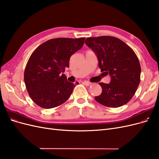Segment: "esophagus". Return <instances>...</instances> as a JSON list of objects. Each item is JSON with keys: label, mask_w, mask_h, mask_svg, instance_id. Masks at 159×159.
Returning a JSON list of instances; mask_svg holds the SVG:
<instances>
[{"label": "esophagus", "mask_w": 159, "mask_h": 159, "mask_svg": "<svg viewBox=\"0 0 159 159\" xmlns=\"http://www.w3.org/2000/svg\"><path fill=\"white\" fill-rule=\"evenodd\" d=\"M82 83H83L84 85H87V86H90L91 85H92V84H91V82H89V81H84Z\"/></svg>", "instance_id": "34e87169"}]
</instances>
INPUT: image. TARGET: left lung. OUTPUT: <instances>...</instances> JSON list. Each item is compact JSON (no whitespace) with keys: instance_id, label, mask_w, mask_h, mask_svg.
I'll return each instance as SVG.
<instances>
[{"instance_id":"1","label":"left lung","mask_w":159,"mask_h":159,"mask_svg":"<svg viewBox=\"0 0 159 159\" xmlns=\"http://www.w3.org/2000/svg\"><path fill=\"white\" fill-rule=\"evenodd\" d=\"M85 43L95 53L101 71L111 76L109 84L99 83L102 93L95 99L104 106L114 108L128 103L141 80V66L135 53L113 36L88 38Z\"/></svg>"}]
</instances>
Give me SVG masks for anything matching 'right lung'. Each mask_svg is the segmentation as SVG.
Returning <instances> with one entry per match:
<instances>
[{
	"label": "right lung",
	"instance_id": "add662e5",
	"mask_svg": "<svg viewBox=\"0 0 159 159\" xmlns=\"http://www.w3.org/2000/svg\"><path fill=\"white\" fill-rule=\"evenodd\" d=\"M85 38H58L43 43L33 52L26 66L24 80L28 95L38 106L51 109L69 99L75 85L61 73L69 67L73 55L82 48Z\"/></svg>",
	"mask_w": 159,
	"mask_h": 159
}]
</instances>
